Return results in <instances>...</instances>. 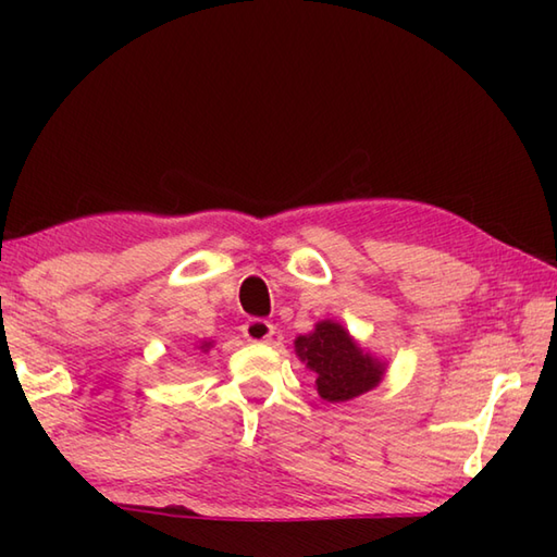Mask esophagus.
<instances>
[{
  "label": "esophagus",
  "mask_w": 557,
  "mask_h": 557,
  "mask_svg": "<svg viewBox=\"0 0 557 557\" xmlns=\"http://www.w3.org/2000/svg\"><path fill=\"white\" fill-rule=\"evenodd\" d=\"M244 337L248 342H270L275 337V325H270L268 321H260V318H253L244 325Z\"/></svg>",
  "instance_id": "1"
}]
</instances>
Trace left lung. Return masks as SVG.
Returning <instances> with one entry per match:
<instances>
[{"mask_svg":"<svg viewBox=\"0 0 557 557\" xmlns=\"http://www.w3.org/2000/svg\"><path fill=\"white\" fill-rule=\"evenodd\" d=\"M294 351L315 375V389L325 401H349L381 385L387 361L361 347L337 321H318L311 333L294 339Z\"/></svg>","mask_w":557,"mask_h":557,"instance_id":"1","label":"left lung"}]
</instances>
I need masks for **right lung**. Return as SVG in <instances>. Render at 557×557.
Masks as SVG:
<instances>
[{
  "label": "right lung",
  "instance_id": "1",
  "mask_svg": "<svg viewBox=\"0 0 557 557\" xmlns=\"http://www.w3.org/2000/svg\"><path fill=\"white\" fill-rule=\"evenodd\" d=\"M212 345H215V342H212V339H200L198 345H194V349L200 351V354H208L212 349Z\"/></svg>",
  "mask_w": 557,
  "mask_h": 557
}]
</instances>
